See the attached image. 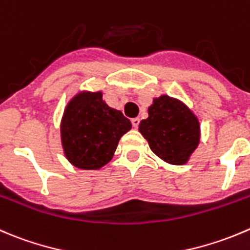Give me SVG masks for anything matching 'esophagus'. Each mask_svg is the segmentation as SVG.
I'll list each match as a JSON object with an SVG mask.
<instances>
[{
    "label": "esophagus",
    "instance_id": "esophagus-1",
    "mask_svg": "<svg viewBox=\"0 0 250 250\" xmlns=\"http://www.w3.org/2000/svg\"><path fill=\"white\" fill-rule=\"evenodd\" d=\"M139 123H140V120L139 118H133L132 120V125L134 128H138V125H139Z\"/></svg>",
    "mask_w": 250,
    "mask_h": 250
}]
</instances>
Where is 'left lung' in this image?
Masks as SVG:
<instances>
[{
    "instance_id": "1",
    "label": "left lung",
    "mask_w": 250,
    "mask_h": 250,
    "mask_svg": "<svg viewBox=\"0 0 250 250\" xmlns=\"http://www.w3.org/2000/svg\"><path fill=\"white\" fill-rule=\"evenodd\" d=\"M147 112L139 132L152 152L171 165L186 164L200 140L197 117L183 103L167 95L155 99Z\"/></svg>"
}]
</instances>
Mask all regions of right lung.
<instances>
[{"label": "right lung", "instance_id": "obj_1", "mask_svg": "<svg viewBox=\"0 0 250 250\" xmlns=\"http://www.w3.org/2000/svg\"><path fill=\"white\" fill-rule=\"evenodd\" d=\"M130 128V121L104 103L100 91L78 94L61 123L64 155L78 168H100L112 159L121 137Z\"/></svg>", "mask_w": 250, "mask_h": 250}]
</instances>
